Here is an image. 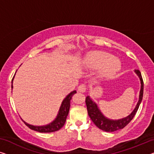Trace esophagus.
<instances>
[{"mask_svg": "<svg viewBox=\"0 0 154 154\" xmlns=\"http://www.w3.org/2000/svg\"><path fill=\"white\" fill-rule=\"evenodd\" d=\"M78 91L80 92V93H85L86 91V86L84 84H81L80 86L78 87Z\"/></svg>", "mask_w": 154, "mask_h": 154, "instance_id": "obj_1", "label": "esophagus"}]
</instances>
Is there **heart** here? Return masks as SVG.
Returning <instances> with one entry per match:
<instances>
[{"label":"heart","mask_w":154,"mask_h":154,"mask_svg":"<svg viewBox=\"0 0 154 154\" xmlns=\"http://www.w3.org/2000/svg\"><path fill=\"white\" fill-rule=\"evenodd\" d=\"M83 66L86 69H100L99 75L102 77H111L121 69V62L111 54L102 51L88 52L84 58Z\"/></svg>","instance_id":"obj_1"}]
</instances>
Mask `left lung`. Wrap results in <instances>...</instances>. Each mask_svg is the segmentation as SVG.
<instances>
[{
    "instance_id": "left-lung-1",
    "label": "left lung",
    "mask_w": 154,
    "mask_h": 154,
    "mask_svg": "<svg viewBox=\"0 0 154 154\" xmlns=\"http://www.w3.org/2000/svg\"><path fill=\"white\" fill-rule=\"evenodd\" d=\"M134 72L139 77L140 81V90L139 93L138 102H137L136 107L134 108L131 113L125 118L118 119V120H113V119L108 118L101 111L97 103L93 100L89 95L86 97V104L88 116L94 124L101 130L106 132H113L122 129L130 122L131 120L134 118L135 115H136L140 104L143 100L144 83L140 72L138 70H135Z\"/></svg>"
}]
</instances>
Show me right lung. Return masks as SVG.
Wrapping results in <instances>:
<instances>
[{
    "instance_id": "add662e5",
    "label": "right lung",
    "mask_w": 154,
    "mask_h": 154,
    "mask_svg": "<svg viewBox=\"0 0 154 154\" xmlns=\"http://www.w3.org/2000/svg\"><path fill=\"white\" fill-rule=\"evenodd\" d=\"M14 78V76L12 82H11V89H13ZM76 93V91H73L72 92H70L68 95H66V97L64 98L62 102H61V104L60 106V108H59L58 113H57L56 118L54 119V120H52L51 122H50L49 124L41 126H35L27 123L26 122H25L22 118L21 119L27 127L29 128H31V129L36 131L40 133H51L57 131L60 129V128L64 125V124H65L66 118H67L68 113H69L70 106V100L72 99V95Z\"/></svg>"
}]
</instances>
